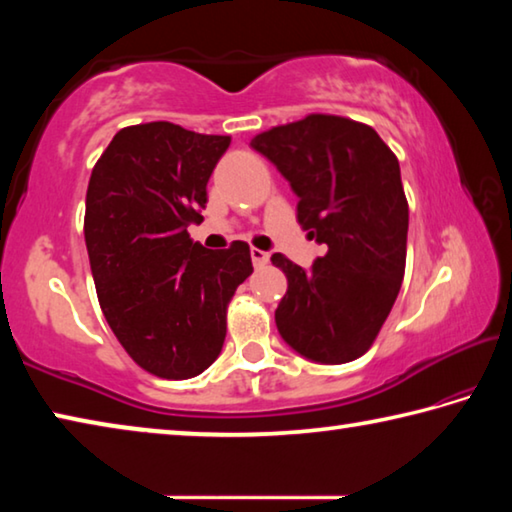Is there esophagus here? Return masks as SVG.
I'll use <instances>...</instances> for the list:
<instances>
[{"mask_svg": "<svg viewBox=\"0 0 512 512\" xmlns=\"http://www.w3.org/2000/svg\"><path fill=\"white\" fill-rule=\"evenodd\" d=\"M250 257H253V264L259 268V266H266L268 259H271V255L264 253V250L259 248H250Z\"/></svg>", "mask_w": 512, "mask_h": 512, "instance_id": "esophagus-1", "label": "esophagus"}]
</instances>
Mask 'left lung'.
<instances>
[{
    "instance_id": "obj_1",
    "label": "left lung",
    "mask_w": 512,
    "mask_h": 512,
    "mask_svg": "<svg viewBox=\"0 0 512 512\" xmlns=\"http://www.w3.org/2000/svg\"><path fill=\"white\" fill-rule=\"evenodd\" d=\"M289 180L298 223L327 246L309 271L280 253L271 262L289 289L275 309L284 343L316 363L366 354L400 293L406 264V203L400 162L375 128L309 115L250 142Z\"/></svg>"
}]
</instances>
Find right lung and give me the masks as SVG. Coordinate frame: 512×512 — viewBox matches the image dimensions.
I'll return each mask as SVG.
<instances>
[{
  "label": "right lung",
  "instance_id": "right-lung-1",
  "mask_svg": "<svg viewBox=\"0 0 512 512\" xmlns=\"http://www.w3.org/2000/svg\"><path fill=\"white\" fill-rule=\"evenodd\" d=\"M228 135L169 121L121 128L94 164L85 196V246L99 305L137 366L162 379L210 368L225 341L228 302L253 273L246 241L207 250V180Z\"/></svg>",
  "mask_w": 512,
  "mask_h": 512
}]
</instances>
